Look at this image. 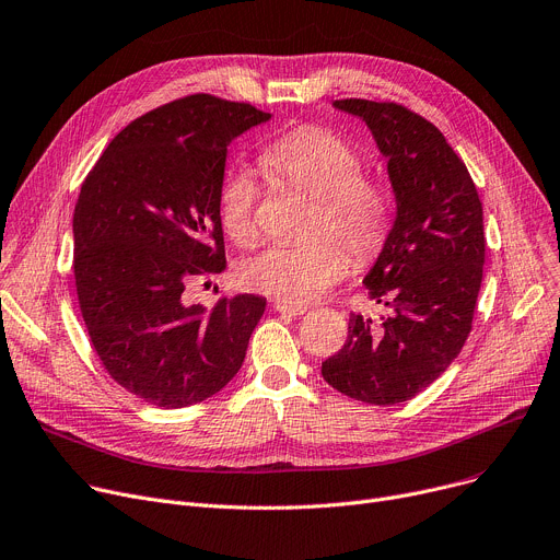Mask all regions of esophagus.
Here are the masks:
<instances>
[{"label": "esophagus", "instance_id": "obj_1", "mask_svg": "<svg viewBox=\"0 0 560 560\" xmlns=\"http://www.w3.org/2000/svg\"><path fill=\"white\" fill-rule=\"evenodd\" d=\"M275 311L281 315H288V317H300L306 313L304 306H294V304H285V302H275Z\"/></svg>", "mask_w": 560, "mask_h": 560}]
</instances>
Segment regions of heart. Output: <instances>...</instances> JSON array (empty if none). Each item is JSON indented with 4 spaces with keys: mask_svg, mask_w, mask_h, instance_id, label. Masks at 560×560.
<instances>
[{
    "mask_svg": "<svg viewBox=\"0 0 560 560\" xmlns=\"http://www.w3.org/2000/svg\"><path fill=\"white\" fill-rule=\"evenodd\" d=\"M260 162L279 182L311 196L306 241L270 245L241 268L245 288L285 304H308L345 272L347 258L360 266L383 247L389 232V198L364 177L355 148L324 128H296L264 148ZM258 184L245 168L222 177L218 215L225 234L249 245L256 238L254 209ZM343 246L340 248L339 245Z\"/></svg>",
    "mask_w": 560,
    "mask_h": 560,
    "instance_id": "1",
    "label": "heart"
}]
</instances>
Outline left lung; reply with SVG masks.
I'll return each instance as SVG.
<instances>
[{"label":"left lung","instance_id":"left-lung-1","mask_svg":"<svg viewBox=\"0 0 560 560\" xmlns=\"http://www.w3.org/2000/svg\"><path fill=\"white\" fill-rule=\"evenodd\" d=\"M332 107L371 130L396 215L362 281L387 315H351L347 345L322 362V376L355 400L394 405L432 385L468 338L487 249L481 202L466 164L423 117L364 98Z\"/></svg>","mask_w":560,"mask_h":560}]
</instances>
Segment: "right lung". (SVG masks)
<instances>
[{"mask_svg": "<svg viewBox=\"0 0 560 560\" xmlns=\"http://www.w3.org/2000/svg\"><path fill=\"white\" fill-rule=\"evenodd\" d=\"M272 115L194 94L126 126L81 186L73 277L107 374L158 407L218 394L236 374L266 300L184 304L191 277L225 270L218 194L228 148Z\"/></svg>", "mask_w": 560, "mask_h": 560, "instance_id": "add662e5", "label": "right lung"}]
</instances>
